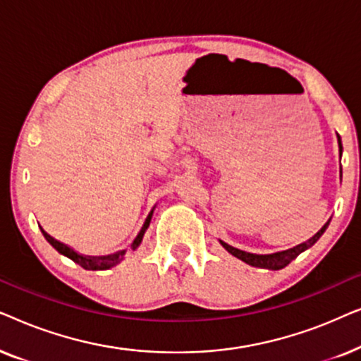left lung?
Segmentation results:
<instances>
[{
	"label": "left lung",
	"instance_id": "8db88e82",
	"mask_svg": "<svg viewBox=\"0 0 361 361\" xmlns=\"http://www.w3.org/2000/svg\"><path fill=\"white\" fill-rule=\"evenodd\" d=\"M337 141H338V152L340 156H342V140H340V136L337 135ZM340 174H342V171H340ZM330 224V220L325 224L322 228H320L317 233H315L312 238H309L307 241H304V243H300L298 246H294V248H289V250H284V251H278V253H271V255H256V253H248V251H243V250H238L235 248V246H231L228 243H225V241L220 240V245L224 246V248L228 251L230 255H233L235 258H238L243 261V263L250 264V266H255V268H261V269H271V271H278V269H283L288 266L290 261L298 258V256L302 253V251L309 250L310 246L317 243V240L320 236L324 235V231L327 230V226Z\"/></svg>",
	"mask_w": 361,
	"mask_h": 361
}]
</instances>
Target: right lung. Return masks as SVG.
I'll return each mask as SVG.
<instances>
[{"label":"right lung","instance_id":"add662e5","mask_svg":"<svg viewBox=\"0 0 361 361\" xmlns=\"http://www.w3.org/2000/svg\"><path fill=\"white\" fill-rule=\"evenodd\" d=\"M149 221H151V216H147L145 225H142V228L140 233H137V236L135 238V241H133V248H137V246L141 245L142 241V236H145L147 226H149ZM42 230V228H41ZM44 236H46V240L51 243L54 248H56L59 253L67 256V258H71L73 263L80 264L83 269H88V271H105V269H110L113 268V266L120 264L123 258H125V250L123 251H118V253L115 255H106V256H83V255H78L77 251H73L71 246L63 245L61 243V241H57L56 238H52L51 235L47 233V231L42 230Z\"/></svg>","mask_w":361,"mask_h":361}]
</instances>
